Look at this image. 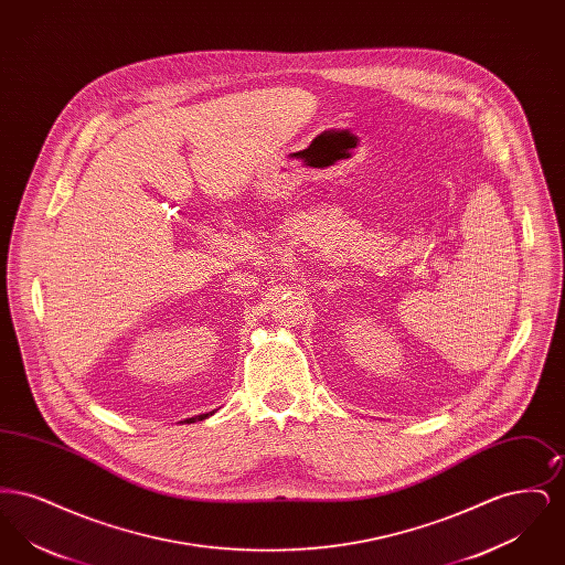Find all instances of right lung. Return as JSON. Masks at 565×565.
Wrapping results in <instances>:
<instances>
[{
  "instance_id": "right-lung-1",
  "label": "right lung",
  "mask_w": 565,
  "mask_h": 565,
  "mask_svg": "<svg viewBox=\"0 0 565 565\" xmlns=\"http://www.w3.org/2000/svg\"><path fill=\"white\" fill-rule=\"evenodd\" d=\"M205 417H207V415H199V417H190V419H186V422H189V424H194L196 419H199V422H203Z\"/></svg>"
}]
</instances>
